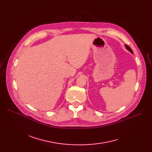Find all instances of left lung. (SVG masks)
Wrapping results in <instances>:
<instances>
[{"label":"left lung","instance_id":"left-lung-1","mask_svg":"<svg viewBox=\"0 0 152 152\" xmlns=\"http://www.w3.org/2000/svg\"><path fill=\"white\" fill-rule=\"evenodd\" d=\"M125 47H126V49H127V50H129V51L130 52H131V53H132V54L134 53H133V51H132V50L131 49V48H130V47H129V46H128L127 45H125Z\"/></svg>","mask_w":152,"mask_h":152}]
</instances>
